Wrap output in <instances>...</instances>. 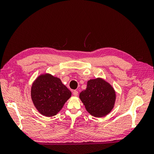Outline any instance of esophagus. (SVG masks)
Returning <instances> with one entry per match:
<instances>
[{"label": "esophagus", "mask_w": 154, "mask_h": 154, "mask_svg": "<svg viewBox=\"0 0 154 154\" xmlns=\"http://www.w3.org/2000/svg\"><path fill=\"white\" fill-rule=\"evenodd\" d=\"M73 95L74 96H78V91H76V90H74V91H73Z\"/></svg>", "instance_id": "obj_1"}]
</instances>
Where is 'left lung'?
<instances>
[{
	"label": "left lung",
	"instance_id": "obj_1",
	"mask_svg": "<svg viewBox=\"0 0 154 154\" xmlns=\"http://www.w3.org/2000/svg\"><path fill=\"white\" fill-rule=\"evenodd\" d=\"M80 98L88 113L96 118L103 117L113 109L116 92L103 79H93L88 81L87 88L80 92Z\"/></svg>",
	"mask_w": 154,
	"mask_h": 154
}]
</instances>
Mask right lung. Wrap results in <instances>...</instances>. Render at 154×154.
Returning <instances> with one entry per match:
<instances>
[{
    "label": "right lung",
    "mask_w": 154,
    "mask_h": 154,
    "mask_svg": "<svg viewBox=\"0 0 154 154\" xmlns=\"http://www.w3.org/2000/svg\"><path fill=\"white\" fill-rule=\"evenodd\" d=\"M31 99L39 112L47 117L58 114L71 96V92L60 79L51 74H42L31 87Z\"/></svg>",
    "instance_id": "right-lung-1"
}]
</instances>
